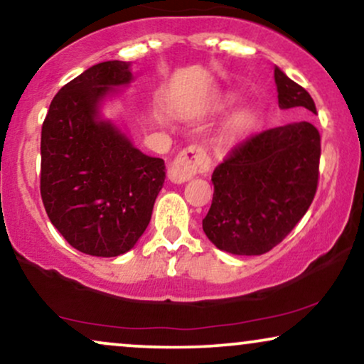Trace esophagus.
<instances>
[{"label": "esophagus", "instance_id": "1", "mask_svg": "<svg viewBox=\"0 0 364 364\" xmlns=\"http://www.w3.org/2000/svg\"><path fill=\"white\" fill-rule=\"evenodd\" d=\"M208 169L210 157L207 156V152H205L200 146H190L183 149V151L174 157L173 163L169 164L168 178L171 183L181 185V183L193 178L195 174L207 173Z\"/></svg>", "mask_w": 364, "mask_h": 364}]
</instances>
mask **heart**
<instances>
[{
	"label": "heart",
	"instance_id": "obj_1",
	"mask_svg": "<svg viewBox=\"0 0 364 364\" xmlns=\"http://www.w3.org/2000/svg\"><path fill=\"white\" fill-rule=\"evenodd\" d=\"M254 124H256V115H254V112L242 110V112H239L234 118H232L230 127H232V130H235V132H242V130L251 129Z\"/></svg>",
	"mask_w": 364,
	"mask_h": 364
}]
</instances>
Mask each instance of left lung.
I'll return each instance as SVG.
<instances>
[{
    "mask_svg": "<svg viewBox=\"0 0 364 364\" xmlns=\"http://www.w3.org/2000/svg\"><path fill=\"white\" fill-rule=\"evenodd\" d=\"M279 108L317 113L312 96L274 68ZM321 134L301 120L262 130L230 149L212 174L203 230L220 251L259 256L278 246L312 205Z\"/></svg>",
    "mask_w": 364,
    "mask_h": 364,
    "instance_id": "1",
    "label": "left lung"
}]
</instances>
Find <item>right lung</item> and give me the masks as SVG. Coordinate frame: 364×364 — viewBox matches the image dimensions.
<instances>
[{
	"label": "right lung",
	"instance_id": "obj_1",
	"mask_svg": "<svg viewBox=\"0 0 364 364\" xmlns=\"http://www.w3.org/2000/svg\"><path fill=\"white\" fill-rule=\"evenodd\" d=\"M130 64L107 60L74 77L52 100L42 125L41 195L52 225L77 251L120 256L151 222L166 166L146 156L112 122L100 103L130 82Z\"/></svg>",
	"mask_w": 364,
	"mask_h": 364
}]
</instances>
